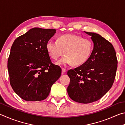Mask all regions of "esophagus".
Returning a JSON list of instances; mask_svg holds the SVG:
<instances>
[{"label": "esophagus", "mask_w": 125, "mask_h": 125, "mask_svg": "<svg viewBox=\"0 0 125 125\" xmlns=\"http://www.w3.org/2000/svg\"><path fill=\"white\" fill-rule=\"evenodd\" d=\"M61 70H62V74H64L66 72V69H65V68H62Z\"/></svg>", "instance_id": "34e87169"}]
</instances>
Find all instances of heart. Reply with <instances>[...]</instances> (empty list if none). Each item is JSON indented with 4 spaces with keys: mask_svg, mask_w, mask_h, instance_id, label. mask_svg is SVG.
Here are the masks:
<instances>
[{
    "mask_svg": "<svg viewBox=\"0 0 125 125\" xmlns=\"http://www.w3.org/2000/svg\"><path fill=\"white\" fill-rule=\"evenodd\" d=\"M46 47L50 56L54 60H58L64 52L66 55L57 64L73 63L77 66L84 64L89 59L93 50V44L89 39L78 35L66 34L60 36L57 41L49 40Z\"/></svg>",
    "mask_w": 125,
    "mask_h": 125,
    "instance_id": "b5f03b06",
    "label": "heart"
}]
</instances>
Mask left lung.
Returning <instances> with one entry per match:
<instances>
[{
  "label": "left lung",
  "mask_w": 125,
  "mask_h": 125,
  "mask_svg": "<svg viewBox=\"0 0 125 125\" xmlns=\"http://www.w3.org/2000/svg\"><path fill=\"white\" fill-rule=\"evenodd\" d=\"M84 32L91 36L93 49L86 62L67 71L70 82L67 91L73 101L88 104L100 99L112 87L117 60L110 42L95 33Z\"/></svg>",
  "instance_id": "left-lung-1"
}]
</instances>
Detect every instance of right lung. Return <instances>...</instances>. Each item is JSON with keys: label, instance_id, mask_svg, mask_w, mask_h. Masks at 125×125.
I'll return each mask as SVG.
<instances>
[{"label": "right lung", "instance_id": "add662e5", "mask_svg": "<svg viewBox=\"0 0 125 125\" xmlns=\"http://www.w3.org/2000/svg\"><path fill=\"white\" fill-rule=\"evenodd\" d=\"M55 29L33 28L13 43L8 60L10 83L13 90L26 101H41L49 95L52 85L61 74L52 64L47 43Z\"/></svg>", "mask_w": 125, "mask_h": 125}]
</instances>
